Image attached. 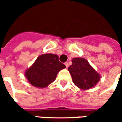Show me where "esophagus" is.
Masks as SVG:
<instances>
[{
	"mask_svg": "<svg viewBox=\"0 0 122 122\" xmlns=\"http://www.w3.org/2000/svg\"><path fill=\"white\" fill-rule=\"evenodd\" d=\"M65 66H66V68H68V62H65Z\"/></svg>",
	"mask_w": 122,
	"mask_h": 122,
	"instance_id": "34e87169",
	"label": "esophagus"
}]
</instances>
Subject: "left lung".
Instances as JSON below:
<instances>
[{
	"instance_id": "1",
	"label": "left lung",
	"mask_w": 122,
	"mask_h": 122,
	"mask_svg": "<svg viewBox=\"0 0 122 122\" xmlns=\"http://www.w3.org/2000/svg\"><path fill=\"white\" fill-rule=\"evenodd\" d=\"M74 84L81 89L92 88L100 80V75L93 69L88 61L83 58H74L68 68Z\"/></svg>"
}]
</instances>
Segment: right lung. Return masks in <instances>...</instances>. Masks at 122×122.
I'll list each match as a JSON object with an SVG mask.
<instances>
[{
    "mask_svg": "<svg viewBox=\"0 0 122 122\" xmlns=\"http://www.w3.org/2000/svg\"><path fill=\"white\" fill-rule=\"evenodd\" d=\"M65 68L56 54H42L27 70L25 77L32 85L44 88L54 81L59 71Z\"/></svg>",
    "mask_w": 122,
    "mask_h": 122,
    "instance_id": "obj_1",
    "label": "right lung"
}]
</instances>
